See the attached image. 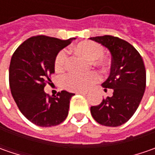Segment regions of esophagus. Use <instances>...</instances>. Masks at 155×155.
I'll return each mask as SVG.
<instances>
[{
	"mask_svg": "<svg viewBox=\"0 0 155 155\" xmlns=\"http://www.w3.org/2000/svg\"><path fill=\"white\" fill-rule=\"evenodd\" d=\"M77 94H80V95H85V94H87V92H85V91H78V92H77Z\"/></svg>",
	"mask_w": 155,
	"mask_h": 155,
	"instance_id": "esophagus-1",
	"label": "esophagus"
}]
</instances>
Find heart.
I'll return each mask as SVG.
<instances>
[{"mask_svg":"<svg viewBox=\"0 0 155 155\" xmlns=\"http://www.w3.org/2000/svg\"><path fill=\"white\" fill-rule=\"evenodd\" d=\"M75 51L87 60L90 64L104 71L108 65L109 61L104 58V49L102 45L91 40H85L78 43L75 46ZM66 52L65 51H60L55 57L54 59V69L57 71H62L66 65ZM98 79V77L95 72H89L86 74L80 75L76 73H68L64 76L62 78L63 86L70 91H84L95 84Z\"/></svg>","mask_w":155,"mask_h":155,"instance_id":"b5f03b06","label":"heart"}]
</instances>
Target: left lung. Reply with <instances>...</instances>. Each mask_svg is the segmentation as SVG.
Returning <instances> with one entry per match:
<instances>
[{
    "label": "left lung",
    "instance_id": "8db88e82",
    "mask_svg": "<svg viewBox=\"0 0 155 155\" xmlns=\"http://www.w3.org/2000/svg\"><path fill=\"white\" fill-rule=\"evenodd\" d=\"M91 39L111 53L110 74L102 85L113 90V96L91 106V113L99 124L117 127L128 122L140 105L146 89L145 65L138 51L124 39L111 35Z\"/></svg>",
    "mask_w": 155,
    "mask_h": 155
}]
</instances>
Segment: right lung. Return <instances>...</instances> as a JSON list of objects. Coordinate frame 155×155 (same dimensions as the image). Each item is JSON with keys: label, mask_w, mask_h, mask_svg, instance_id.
<instances>
[{"label": "right lung", "mask_w": 155, "mask_h": 155, "mask_svg": "<svg viewBox=\"0 0 155 155\" xmlns=\"http://www.w3.org/2000/svg\"><path fill=\"white\" fill-rule=\"evenodd\" d=\"M73 39L66 40L45 35L25 40L14 52L9 65V86L19 110L33 124L52 127L68 116L73 93L66 91L50 96L44 91L50 84L54 71V59Z\"/></svg>", "instance_id": "right-lung-1"}]
</instances>
